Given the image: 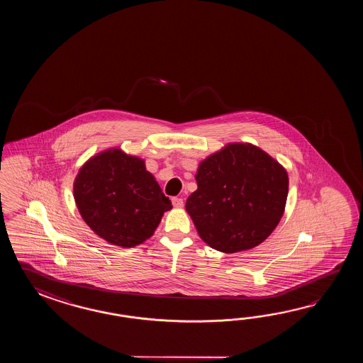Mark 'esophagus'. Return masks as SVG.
Segmentation results:
<instances>
[{"label": "esophagus", "mask_w": 363, "mask_h": 363, "mask_svg": "<svg viewBox=\"0 0 363 363\" xmlns=\"http://www.w3.org/2000/svg\"><path fill=\"white\" fill-rule=\"evenodd\" d=\"M171 201H172L174 208H183V205H184V201H183L182 197H172Z\"/></svg>", "instance_id": "obj_1"}]
</instances>
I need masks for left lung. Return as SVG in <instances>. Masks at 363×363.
Segmentation results:
<instances>
[{
    "instance_id": "obj_1",
    "label": "left lung",
    "mask_w": 363,
    "mask_h": 363,
    "mask_svg": "<svg viewBox=\"0 0 363 363\" xmlns=\"http://www.w3.org/2000/svg\"><path fill=\"white\" fill-rule=\"evenodd\" d=\"M197 191L185 208L201 239L223 253L257 247L280 222L288 174L262 149L228 144L208 157L196 174Z\"/></svg>"
}]
</instances>
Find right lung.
Returning a JSON list of instances; mask_svg holds the SVG:
<instances>
[{
  "label": "right lung",
  "mask_w": 363,
  "mask_h": 363,
  "mask_svg": "<svg viewBox=\"0 0 363 363\" xmlns=\"http://www.w3.org/2000/svg\"><path fill=\"white\" fill-rule=\"evenodd\" d=\"M74 199L85 223L113 245L132 247L149 239L172 208L155 177L138 157L108 149L83 164Z\"/></svg>",
  "instance_id": "add662e5"
}]
</instances>
